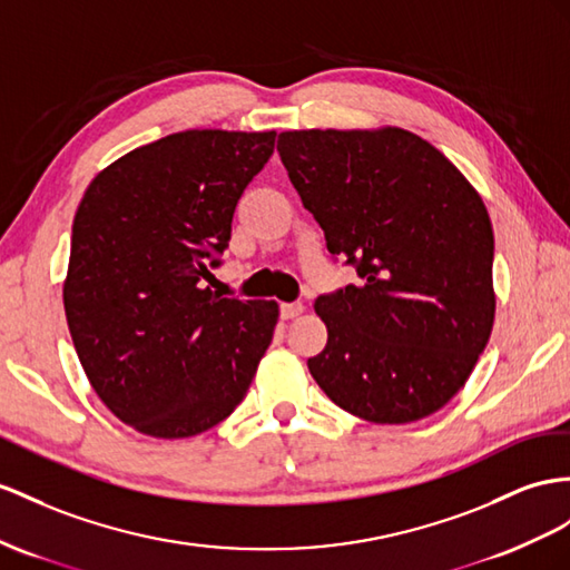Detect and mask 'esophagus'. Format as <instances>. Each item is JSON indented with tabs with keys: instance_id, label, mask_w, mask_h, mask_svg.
<instances>
[{
	"instance_id": "34e87169",
	"label": "esophagus",
	"mask_w": 570,
	"mask_h": 570,
	"mask_svg": "<svg viewBox=\"0 0 570 570\" xmlns=\"http://www.w3.org/2000/svg\"><path fill=\"white\" fill-rule=\"evenodd\" d=\"M279 313H282V317H284V320H291V317H298V315L303 313V303H282V308H279Z\"/></svg>"
}]
</instances>
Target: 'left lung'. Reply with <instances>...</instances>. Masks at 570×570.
<instances>
[{"mask_svg": "<svg viewBox=\"0 0 570 570\" xmlns=\"http://www.w3.org/2000/svg\"><path fill=\"white\" fill-rule=\"evenodd\" d=\"M276 151L358 286L317 296L311 375L344 412L410 424L445 406L491 337L493 228L470 180L400 127L294 129Z\"/></svg>", "mask_w": 570, "mask_h": 570, "instance_id": "obj_1", "label": "left lung"}]
</instances>
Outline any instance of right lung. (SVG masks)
I'll use <instances>...</instances> for the list:
<instances>
[{
	"label": "right lung",
	"mask_w": 570,
	"mask_h": 570,
	"mask_svg": "<svg viewBox=\"0 0 570 570\" xmlns=\"http://www.w3.org/2000/svg\"><path fill=\"white\" fill-rule=\"evenodd\" d=\"M276 132L187 129L125 154L86 187L62 288L86 377L151 438L209 431L245 400L279 320L274 301L204 286Z\"/></svg>",
	"instance_id": "add662e5"
}]
</instances>
